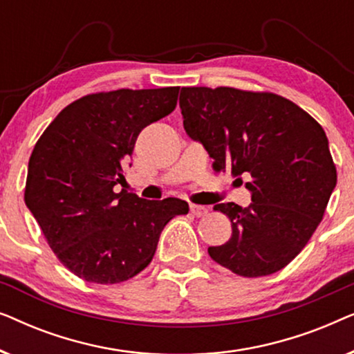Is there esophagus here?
Segmentation results:
<instances>
[{
  "label": "esophagus",
  "mask_w": 354,
  "mask_h": 354,
  "mask_svg": "<svg viewBox=\"0 0 354 354\" xmlns=\"http://www.w3.org/2000/svg\"><path fill=\"white\" fill-rule=\"evenodd\" d=\"M190 211H192V214L196 217H203L207 214V207L200 206V205H190Z\"/></svg>",
  "instance_id": "1"
}]
</instances>
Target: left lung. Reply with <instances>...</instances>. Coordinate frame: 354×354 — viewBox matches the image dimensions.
Instances as JSON below:
<instances>
[{
	"mask_svg": "<svg viewBox=\"0 0 354 354\" xmlns=\"http://www.w3.org/2000/svg\"><path fill=\"white\" fill-rule=\"evenodd\" d=\"M183 129L251 193V205L221 203L232 236L207 253L243 277L285 268L311 239L337 185L326 132L287 98L229 86H183ZM243 182V180H241Z\"/></svg>",
	"mask_w": 354,
	"mask_h": 354,
	"instance_id": "1",
	"label": "left lung"
}]
</instances>
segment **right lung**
Segmentation results:
<instances>
[{
    "mask_svg": "<svg viewBox=\"0 0 354 354\" xmlns=\"http://www.w3.org/2000/svg\"><path fill=\"white\" fill-rule=\"evenodd\" d=\"M180 86L86 95L56 115L28 161L26 205L57 259L77 277L120 283L151 263L178 198L143 200L125 190L135 140L176 109Z\"/></svg>",
    "mask_w": 354,
    "mask_h": 354,
    "instance_id": "obj_1",
    "label": "right lung"
}]
</instances>
